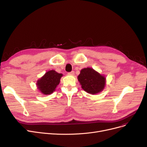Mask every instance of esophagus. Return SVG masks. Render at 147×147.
<instances>
[{
  "label": "esophagus",
  "mask_w": 147,
  "mask_h": 147,
  "mask_svg": "<svg viewBox=\"0 0 147 147\" xmlns=\"http://www.w3.org/2000/svg\"><path fill=\"white\" fill-rule=\"evenodd\" d=\"M74 74V71H72L71 72H68V75H71V76H73Z\"/></svg>",
  "instance_id": "34e87169"
}]
</instances>
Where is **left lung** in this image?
Wrapping results in <instances>:
<instances>
[{
    "label": "left lung",
    "mask_w": 147,
    "mask_h": 147,
    "mask_svg": "<svg viewBox=\"0 0 147 147\" xmlns=\"http://www.w3.org/2000/svg\"><path fill=\"white\" fill-rule=\"evenodd\" d=\"M106 79L104 76L91 68L82 69L78 76V80L82 89L88 93L95 94L105 88Z\"/></svg>",
    "instance_id": "obj_1"
}]
</instances>
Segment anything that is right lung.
<instances>
[{
	"mask_svg": "<svg viewBox=\"0 0 147 147\" xmlns=\"http://www.w3.org/2000/svg\"><path fill=\"white\" fill-rule=\"evenodd\" d=\"M62 76V74L56 72L55 70H50L37 81L38 88L43 94H52L59 85Z\"/></svg>",
	"mask_w": 147,
	"mask_h": 147,
	"instance_id": "1",
	"label": "right lung"
}]
</instances>
